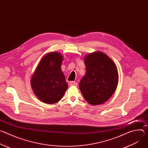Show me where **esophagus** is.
I'll use <instances>...</instances> for the list:
<instances>
[{
    "mask_svg": "<svg viewBox=\"0 0 148 148\" xmlns=\"http://www.w3.org/2000/svg\"><path fill=\"white\" fill-rule=\"evenodd\" d=\"M70 86H75V87H77L78 86V84L77 82H75V81H71L70 82Z\"/></svg>",
    "mask_w": 148,
    "mask_h": 148,
    "instance_id": "obj_1",
    "label": "esophagus"
}]
</instances>
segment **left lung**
I'll return each instance as SVG.
<instances>
[{
    "label": "left lung",
    "mask_w": 148,
    "mask_h": 148,
    "mask_svg": "<svg viewBox=\"0 0 148 148\" xmlns=\"http://www.w3.org/2000/svg\"><path fill=\"white\" fill-rule=\"evenodd\" d=\"M84 61L86 74L79 84L80 91L90 104H102L111 97L117 88L119 76L116 66L101 51L88 54Z\"/></svg>",
    "instance_id": "8db88e82"
}]
</instances>
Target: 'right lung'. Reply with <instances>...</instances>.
<instances>
[{
  "mask_svg": "<svg viewBox=\"0 0 148 148\" xmlns=\"http://www.w3.org/2000/svg\"><path fill=\"white\" fill-rule=\"evenodd\" d=\"M63 56L50 52L41 58L33 73L30 84L36 97L43 102L53 104L58 102L68 88L61 66Z\"/></svg>",
  "mask_w": 148,
  "mask_h": 148,
  "instance_id": "right-lung-1",
  "label": "right lung"
}]
</instances>
